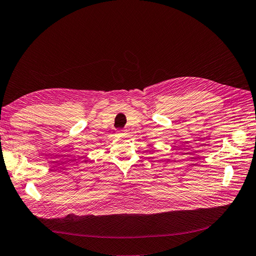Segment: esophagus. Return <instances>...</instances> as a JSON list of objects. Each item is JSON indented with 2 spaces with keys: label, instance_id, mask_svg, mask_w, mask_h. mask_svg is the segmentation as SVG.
<instances>
[{
  "label": "esophagus",
  "instance_id": "esophagus-1",
  "mask_svg": "<svg viewBox=\"0 0 256 256\" xmlns=\"http://www.w3.org/2000/svg\"><path fill=\"white\" fill-rule=\"evenodd\" d=\"M117 134L119 136H126V130H117Z\"/></svg>",
  "mask_w": 256,
  "mask_h": 256
}]
</instances>
